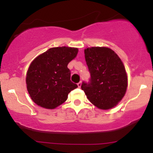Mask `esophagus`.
Listing matches in <instances>:
<instances>
[{
	"label": "esophagus",
	"instance_id": "esophagus-1",
	"mask_svg": "<svg viewBox=\"0 0 153 153\" xmlns=\"http://www.w3.org/2000/svg\"><path fill=\"white\" fill-rule=\"evenodd\" d=\"M78 86L79 87V88H80V86H81V81H80L78 83Z\"/></svg>",
	"mask_w": 153,
	"mask_h": 153
}]
</instances>
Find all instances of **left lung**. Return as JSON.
I'll return each instance as SVG.
<instances>
[{
  "mask_svg": "<svg viewBox=\"0 0 153 153\" xmlns=\"http://www.w3.org/2000/svg\"><path fill=\"white\" fill-rule=\"evenodd\" d=\"M85 58L91 78L82 82V90L99 108H113L127 91V76L122 60L113 50L100 47L85 49Z\"/></svg>",
  "mask_w": 153,
  "mask_h": 153,
  "instance_id": "1",
  "label": "left lung"
}]
</instances>
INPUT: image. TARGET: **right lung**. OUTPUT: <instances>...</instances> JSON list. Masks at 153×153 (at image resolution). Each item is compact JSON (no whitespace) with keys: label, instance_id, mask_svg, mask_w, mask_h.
<instances>
[{"label":"right lung","instance_id":"add662e5","mask_svg":"<svg viewBox=\"0 0 153 153\" xmlns=\"http://www.w3.org/2000/svg\"><path fill=\"white\" fill-rule=\"evenodd\" d=\"M78 51L73 47H53L32 61L26 82L31 99L38 106L50 109L56 108L78 87L71 80V71L68 68Z\"/></svg>","mask_w":153,"mask_h":153}]
</instances>
